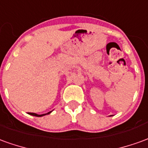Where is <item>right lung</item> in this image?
<instances>
[{
	"label": "right lung",
	"mask_w": 148,
	"mask_h": 148,
	"mask_svg": "<svg viewBox=\"0 0 148 148\" xmlns=\"http://www.w3.org/2000/svg\"><path fill=\"white\" fill-rule=\"evenodd\" d=\"M52 111L49 112L47 113H46V114H42V115H39V114H36V113H34V112H28V114L29 115H32V116H45V115H47V114H50Z\"/></svg>",
	"instance_id": "1"
}]
</instances>
